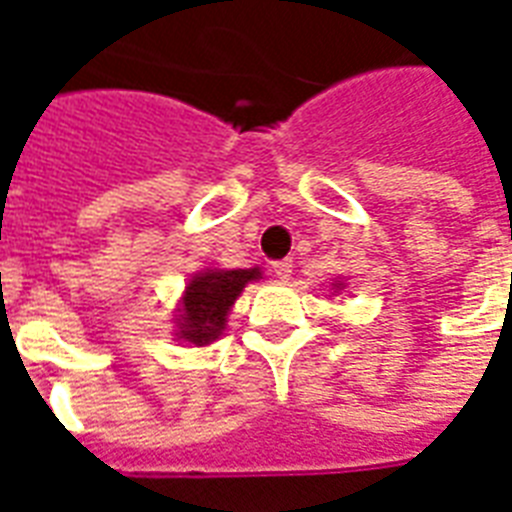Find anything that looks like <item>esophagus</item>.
Instances as JSON below:
<instances>
[{
	"label": "esophagus",
	"instance_id": "1",
	"mask_svg": "<svg viewBox=\"0 0 512 512\" xmlns=\"http://www.w3.org/2000/svg\"><path fill=\"white\" fill-rule=\"evenodd\" d=\"M273 276L281 281H287L292 276V260H276L273 263Z\"/></svg>",
	"mask_w": 512,
	"mask_h": 512
}]
</instances>
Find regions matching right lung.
Wrapping results in <instances>:
<instances>
[{"mask_svg": "<svg viewBox=\"0 0 512 512\" xmlns=\"http://www.w3.org/2000/svg\"><path fill=\"white\" fill-rule=\"evenodd\" d=\"M260 276V268L249 271H207L185 287L183 297V324L180 337L193 345H207L217 340L225 327V316L241 295V289L249 281Z\"/></svg>", "mask_w": 512, "mask_h": 512, "instance_id": "1", "label": "right lung"}]
</instances>
